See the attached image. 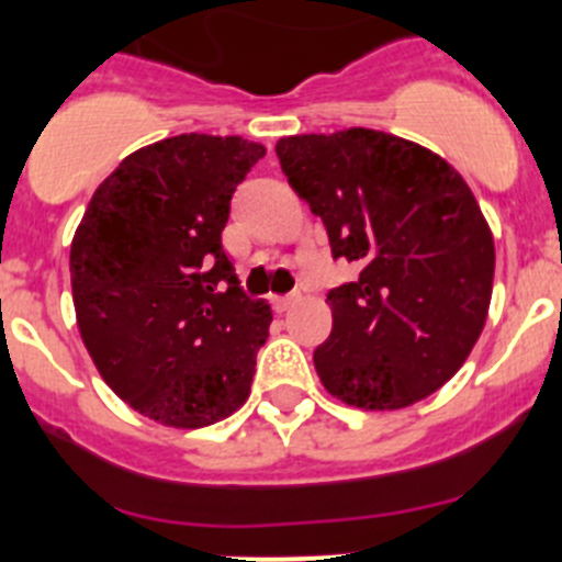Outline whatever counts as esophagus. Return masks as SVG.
<instances>
[{
    "label": "esophagus",
    "mask_w": 562,
    "mask_h": 562,
    "mask_svg": "<svg viewBox=\"0 0 562 562\" xmlns=\"http://www.w3.org/2000/svg\"><path fill=\"white\" fill-rule=\"evenodd\" d=\"M296 302H299V293H288V296H271V307H274L277 313H285V310H291Z\"/></svg>",
    "instance_id": "obj_1"
}]
</instances>
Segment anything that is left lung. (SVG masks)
<instances>
[{
    "label": "left lung",
    "mask_w": 562,
    "mask_h": 562,
    "mask_svg": "<svg viewBox=\"0 0 562 562\" xmlns=\"http://www.w3.org/2000/svg\"><path fill=\"white\" fill-rule=\"evenodd\" d=\"M277 157L334 258L359 269L328 291L334 326L313 356L323 386L364 411L438 391L492 299L495 241L470 187L435 151L364 127L280 138Z\"/></svg>",
    "instance_id": "8db88e82"
}]
</instances>
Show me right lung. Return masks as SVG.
I'll list each match as a JSON object with an SVG mask.
<instances>
[{
  "mask_svg": "<svg viewBox=\"0 0 562 562\" xmlns=\"http://www.w3.org/2000/svg\"><path fill=\"white\" fill-rule=\"evenodd\" d=\"M266 149L184 133L94 190L70 247L72 304L103 381L133 411L198 429L247 402L271 307L223 249L231 198Z\"/></svg>",
  "mask_w": 562,
  "mask_h": 562,
  "instance_id": "1",
  "label": "right lung"
}]
</instances>
